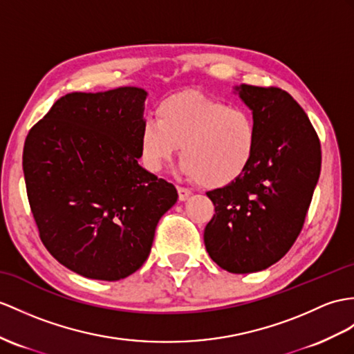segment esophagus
Listing matches in <instances>:
<instances>
[{
	"label": "esophagus",
	"instance_id": "1",
	"mask_svg": "<svg viewBox=\"0 0 354 354\" xmlns=\"http://www.w3.org/2000/svg\"><path fill=\"white\" fill-rule=\"evenodd\" d=\"M177 192H178V200L180 201H186L189 196H191V191L186 187H182V186H177Z\"/></svg>",
	"mask_w": 354,
	"mask_h": 354
}]
</instances>
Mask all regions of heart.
I'll return each mask as SVG.
<instances>
[{"mask_svg":"<svg viewBox=\"0 0 354 354\" xmlns=\"http://www.w3.org/2000/svg\"><path fill=\"white\" fill-rule=\"evenodd\" d=\"M156 118L145 120L140 132L141 158L153 172L182 147L180 171L203 186L221 187L242 176L255 156L252 115L203 93L172 94L159 103Z\"/></svg>","mask_w":354,"mask_h":354,"instance_id":"b5f03b06","label":"heart"}]
</instances>
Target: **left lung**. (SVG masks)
Returning <instances> with one entry per match:
<instances>
[{"label":"left lung","instance_id":"left-lung-1","mask_svg":"<svg viewBox=\"0 0 354 354\" xmlns=\"http://www.w3.org/2000/svg\"><path fill=\"white\" fill-rule=\"evenodd\" d=\"M252 111L257 151L230 185L207 192L214 205L204 230L212 260L231 273H252L286 255L300 234L322 169L320 141L287 91L242 84Z\"/></svg>","mask_w":354,"mask_h":354}]
</instances>
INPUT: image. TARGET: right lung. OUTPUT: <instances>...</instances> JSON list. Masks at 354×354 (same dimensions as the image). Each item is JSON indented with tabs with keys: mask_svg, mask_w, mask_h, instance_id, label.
<instances>
[{
	"mask_svg": "<svg viewBox=\"0 0 354 354\" xmlns=\"http://www.w3.org/2000/svg\"><path fill=\"white\" fill-rule=\"evenodd\" d=\"M147 91L120 87L58 99L24 145V177L40 239L81 277L118 281L147 260L176 187L138 159Z\"/></svg>",
	"mask_w": 354,
	"mask_h": 354,
	"instance_id": "right-lung-1",
	"label": "right lung"
}]
</instances>
